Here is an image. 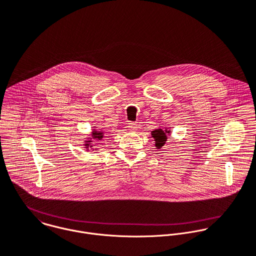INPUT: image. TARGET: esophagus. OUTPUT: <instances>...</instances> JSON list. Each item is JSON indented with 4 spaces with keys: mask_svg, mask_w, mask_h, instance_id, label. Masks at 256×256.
<instances>
[{
    "mask_svg": "<svg viewBox=\"0 0 256 256\" xmlns=\"http://www.w3.org/2000/svg\"><path fill=\"white\" fill-rule=\"evenodd\" d=\"M128 128H129V130H130V131L135 132V131L138 129V125H137L136 123H129Z\"/></svg>",
    "mask_w": 256,
    "mask_h": 256,
    "instance_id": "esophagus-1",
    "label": "esophagus"
}]
</instances>
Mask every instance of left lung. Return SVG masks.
<instances>
[{
	"label": "left lung",
	"mask_w": 256,
	"mask_h": 256,
	"mask_svg": "<svg viewBox=\"0 0 256 256\" xmlns=\"http://www.w3.org/2000/svg\"><path fill=\"white\" fill-rule=\"evenodd\" d=\"M151 134L155 140V146L158 149H160L166 144L168 136H170V130L168 128H165L164 130L159 128V129H155L154 131H152Z\"/></svg>",
	"instance_id": "obj_1"
}]
</instances>
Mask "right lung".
<instances>
[{
  "label": "right lung",
  "mask_w": 256,
  "mask_h": 256,
  "mask_svg": "<svg viewBox=\"0 0 256 256\" xmlns=\"http://www.w3.org/2000/svg\"><path fill=\"white\" fill-rule=\"evenodd\" d=\"M104 131H103V128L101 129H92V132H91V135L90 137H87L86 141H84V148H86V151H89L90 149H92V151H97L98 148H93V140H96V141H101L103 138H104ZM100 144V143H98ZM101 145V144H100Z\"/></svg>",
  "instance_id": "right-lung-1"
}]
</instances>
